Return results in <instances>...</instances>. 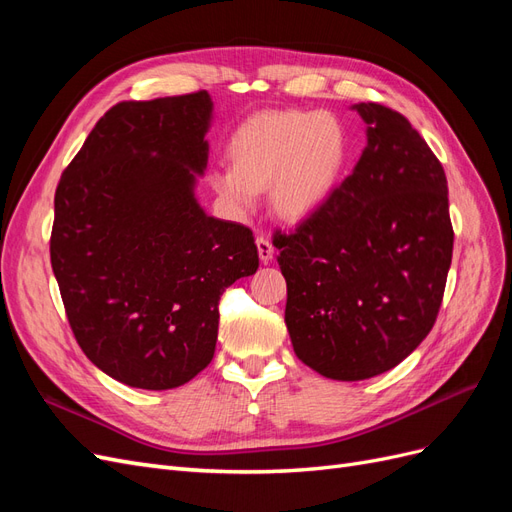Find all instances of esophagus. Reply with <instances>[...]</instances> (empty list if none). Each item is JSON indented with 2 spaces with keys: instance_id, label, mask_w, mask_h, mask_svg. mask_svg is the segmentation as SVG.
<instances>
[{
  "instance_id": "34e87169",
  "label": "esophagus",
  "mask_w": 512,
  "mask_h": 512,
  "mask_svg": "<svg viewBox=\"0 0 512 512\" xmlns=\"http://www.w3.org/2000/svg\"><path fill=\"white\" fill-rule=\"evenodd\" d=\"M256 247H258V256H260V262H271L273 260V254H275V247L273 243L267 239V237H258L256 239Z\"/></svg>"
}]
</instances>
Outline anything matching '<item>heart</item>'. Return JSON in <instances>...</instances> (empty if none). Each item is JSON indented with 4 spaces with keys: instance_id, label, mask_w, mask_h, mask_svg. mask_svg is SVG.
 <instances>
[{
    "instance_id": "b5f03b06",
    "label": "heart",
    "mask_w": 512,
    "mask_h": 512,
    "mask_svg": "<svg viewBox=\"0 0 512 512\" xmlns=\"http://www.w3.org/2000/svg\"><path fill=\"white\" fill-rule=\"evenodd\" d=\"M232 168L213 170V192L237 215H250L269 188L273 211L305 220L335 192L346 164V134L329 113L269 111L247 119L228 145Z\"/></svg>"
}]
</instances>
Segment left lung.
<instances>
[{"instance_id": "left-lung-1", "label": "left lung", "mask_w": 512, "mask_h": 512, "mask_svg": "<svg viewBox=\"0 0 512 512\" xmlns=\"http://www.w3.org/2000/svg\"><path fill=\"white\" fill-rule=\"evenodd\" d=\"M367 147L352 175L292 232H275L294 354L331 380L399 365L431 331L453 258L440 160L410 121L352 106Z\"/></svg>"}]
</instances>
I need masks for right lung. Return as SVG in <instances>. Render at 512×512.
<instances>
[{"label": "right lung", "mask_w": 512, "mask_h": 512, "mask_svg": "<svg viewBox=\"0 0 512 512\" xmlns=\"http://www.w3.org/2000/svg\"><path fill=\"white\" fill-rule=\"evenodd\" d=\"M207 91L119 102L96 123L55 192L51 265L87 359L134 389L203 371L222 292L254 275L252 230L194 196L209 160Z\"/></svg>", "instance_id": "obj_1"}]
</instances>
